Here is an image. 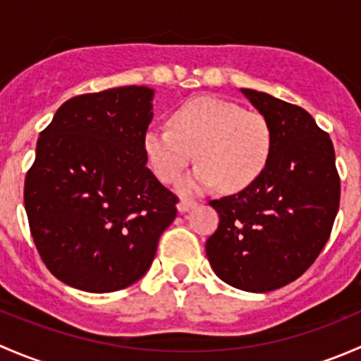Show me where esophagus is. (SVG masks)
I'll return each mask as SVG.
<instances>
[{
    "instance_id": "esophagus-1",
    "label": "esophagus",
    "mask_w": 361,
    "mask_h": 361,
    "mask_svg": "<svg viewBox=\"0 0 361 361\" xmlns=\"http://www.w3.org/2000/svg\"><path fill=\"white\" fill-rule=\"evenodd\" d=\"M197 206V201H192V199H181L180 202H178V211L180 213H187V211H190L192 207Z\"/></svg>"
}]
</instances>
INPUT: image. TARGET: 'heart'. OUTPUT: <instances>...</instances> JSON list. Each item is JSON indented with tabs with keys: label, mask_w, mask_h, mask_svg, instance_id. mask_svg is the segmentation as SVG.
<instances>
[{
	"label": "heart",
	"mask_w": 361,
	"mask_h": 361,
	"mask_svg": "<svg viewBox=\"0 0 361 361\" xmlns=\"http://www.w3.org/2000/svg\"><path fill=\"white\" fill-rule=\"evenodd\" d=\"M274 147L271 122L260 111L218 97H194L169 113L166 127L145 133L148 166L162 183H176L190 162L199 164L181 183L195 194L221 185L241 192L264 174Z\"/></svg>",
	"instance_id": "obj_1"
}]
</instances>
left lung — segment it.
<instances>
[{
	"mask_svg": "<svg viewBox=\"0 0 361 361\" xmlns=\"http://www.w3.org/2000/svg\"><path fill=\"white\" fill-rule=\"evenodd\" d=\"M271 122L272 155L264 174L239 194L209 201L220 224L206 241L218 278L245 292H272L300 278L325 248L341 178L329 133L304 108L241 89Z\"/></svg>",
	"mask_w": 361,
	"mask_h": 361,
	"instance_id": "left-lung-1",
	"label": "left lung"
}]
</instances>
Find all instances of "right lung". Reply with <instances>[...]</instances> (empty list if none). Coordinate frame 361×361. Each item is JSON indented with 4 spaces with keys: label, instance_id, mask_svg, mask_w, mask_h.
Masks as SVG:
<instances>
[{
    "label": "right lung",
    "instance_id": "obj_1",
    "mask_svg": "<svg viewBox=\"0 0 361 361\" xmlns=\"http://www.w3.org/2000/svg\"><path fill=\"white\" fill-rule=\"evenodd\" d=\"M152 96L137 85L82 94L39 133L24 183L29 231L47 269L73 288L136 283L176 218L178 197L145 157Z\"/></svg>",
    "mask_w": 361,
    "mask_h": 361
}]
</instances>
